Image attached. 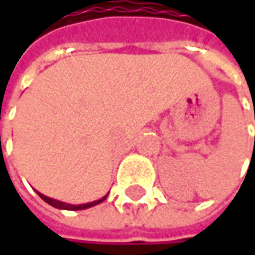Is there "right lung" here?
I'll use <instances>...</instances> for the list:
<instances>
[{
	"mask_svg": "<svg viewBox=\"0 0 255 255\" xmlns=\"http://www.w3.org/2000/svg\"><path fill=\"white\" fill-rule=\"evenodd\" d=\"M38 193V196L42 199L44 201H46L48 204H51L52 207L55 209H61V210H84V209H89V207H93V206H96V204H99V203H102L103 200H106V197H108V194L106 196H103L102 199H99V200L92 201V203H86V204H78V206H75V204H68V203H64V201H59V200H54V199H51V197H46L44 194H41L39 191H36Z\"/></svg>",
	"mask_w": 255,
	"mask_h": 255,
	"instance_id": "obj_1",
	"label": "right lung"
}]
</instances>
